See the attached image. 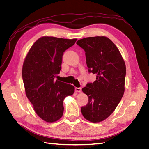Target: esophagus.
<instances>
[{
    "label": "esophagus",
    "instance_id": "obj_1",
    "mask_svg": "<svg viewBox=\"0 0 149 149\" xmlns=\"http://www.w3.org/2000/svg\"><path fill=\"white\" fill-rule=\"evenodd\" d=\"M75 91L77 92H80L81 91V87H76L75 88Z\"/></svg>",
    "mask_w": 149,
    "mask_h": 149
}]
</instances>
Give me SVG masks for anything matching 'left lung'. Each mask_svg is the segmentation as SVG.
<instances>
[{"instance_id": "8db88e82", "label": "left lung", "mask_w": 149, "mask_h": 149, "mask_svg": "<svg viewBox=\"0 0 149 149\" xmlns=\"http://www.w3.org/2000/svg\"><path fill=\"white\" fill-rule=\"evenodd\" d=\"M77 44L85 52L88 72L96 74V80L82 88L88 102L81 108V113L90 122H101L113 113L123 96L125 62L117 47L104 36L85 38Z\"/></svg>"}]
</instances>
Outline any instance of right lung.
<instances>
[{
	"mask_svg": "<svg viewBox=\"0 0 149 149\" xmlns=\"http://www.w3.org/2000/svg\"><path fill=\"white\" fill-rule=\"evenodd\" d=\"M77 40L42 37L32 46L25 59L22 78L26 95L36 113L46 122L60 119L64 98L74 92L72 85L54 79L61 70L64 52Z\"/></svg>",
	"mask_w": 149,
	"mask_h": 149,
	"instance_id": "right-lung-1",
	"label": "right lung"
}]
</instances>
